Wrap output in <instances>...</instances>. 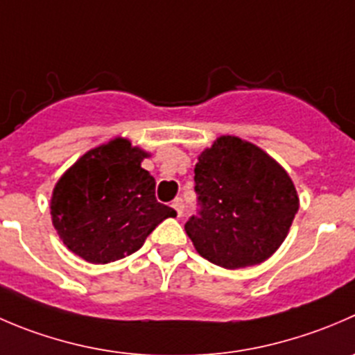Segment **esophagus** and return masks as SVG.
Returning <instances> with one entry per match:
<instances>
[{
    "instance_id": "esophagus-1",
    "label": "esophagus",
    "mask_w": 355,
    "mask_h": 355,
    "mask_svg": "<svg viewBox=\"0 0 355 355\" xmlns=\"http://www.w3.org/2000/svg\"><path fill=\"white\" fill-rule=\"evenodd\" d=\"M171 206H173V209L177 211V216H182V213H184V202H182V199L177 198L171 202Z\"/></svg>"
}]
</instances>
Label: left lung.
<instances>
[{"label": "left lung", "mask_w": 355, "mask_h": 355, "mask_svg": "<svg viewBox=\"0 0 355 355\" xmlns=\"http://www.w3.org/2000/svg\"><path fill=\"white\" fill-rule=\"evenodd\" d=\"M198 216L185 223L196 251L223 269L265 261L286 239L300 206L293 180L274 157L222 135L194 168Z\"/></svg>", "instance_id": "8db88e82"}]
</instances>
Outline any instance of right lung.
Listing matches in <instances>:
<instances>
[{"label":"right lung","mask_w":355,"mask_h":355,"mask_svg":"<svg viewBox=\"0 0 355 355\" xmlns=\"http://www.w3.org/2000/svg\"><path fill=\"white\" fill-rule=\"evenodd\" d=\"M116 137L83 154L55 184L51 223L62 243L90 263L135 253L147 236L177 211L156 201V180L142 168L149 157Z\"/></svg>","instance_id":"add662e5"}]
</instances>
